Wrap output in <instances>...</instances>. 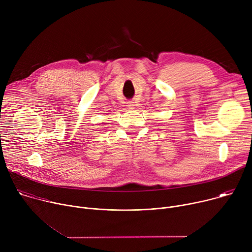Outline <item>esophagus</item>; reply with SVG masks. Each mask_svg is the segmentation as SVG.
<instances>
[{
	"instance_id": "obj_1",
	"label": "esophagus",
	"mask_w": 252,
	"mask_h": 252,
	"mask_svg": "<svg viewBox=\"0 0 252 252\" xmlns=\"http://www.w3.org/2000/svg\"><path fill=\"white\" fill-rule=\"evenodd\" d=\"M127 106H128V107H132V106H133V102H132V101H128V102H127Z\"/></svg>"
}]
</instances>
